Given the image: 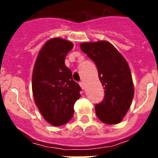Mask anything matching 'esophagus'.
Listing matches in <instances>:
<instances>
[{"label": "esophagus", "mask_w": 158, "mask_h": 158, "mask_svg": "<svg viewBox=\"0 0 158 158\" xmlns=\"http://www.w3.org/2000/svg\"><path fill=\"white\" fill-rule=\"evenodd\" d=\"M79 85H80V87H81L83 89H85V84H84V82H83V81L79 82Z\"/></svg>", "instance_id": "esophagus-1"}]
</instances>
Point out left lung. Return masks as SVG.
I'll return each mask as SVG.
<instances>
[{
	"instance_id": "8db88e82",
	"label": "left lung",
	"mask_w": 158,
	"mask_h": 158,
	"mask_svg": "<svg viewBox=\"0 0 158 158\" xmlns=\"http://www.w3.org/2000/svg\"><path fill=\"white\" fill-rule=\"evenodd\" d=\"M80 48L95 63L104 86L103 100L95 106L97 116L108 125L120 123L134 98L132 76L127 61L106 41L81 43Z\"/></svg>"
}]
</instances>
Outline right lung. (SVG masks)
Instances as JSON below:
<instances>
[{
    "label": "right lung",
    "instance_id": "right-lung-1",
    "mask_svg": "<svg viewBox=\"0 0 158 158\" xmlns=\"http://www.w3.org/2000/svg\"><path fill=\"white\" fill-rule=\"evenodd\" d=\"M74 45L61 38L48 41L38 54L32 78L34 101L48 123L64 125L73 116L74 105L81 88L64 64L65 56Z\"/></svg>",
    "mask_w": 158,
    "mask_h": 158
}]
</instances>
